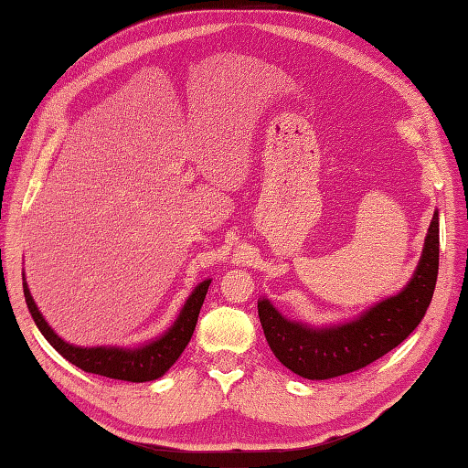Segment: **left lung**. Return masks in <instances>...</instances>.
<instances>
[{"label": "left lung", "instance_id": "8db88e82", "mask_svg": "<svg viewBox=\"0 0 468 468\" xmlns=\"http://www.w3.org/2000/svg\"><path fill=\"white\" fill-rule=\"evenodd\" d=\"M439 275V213L426 235L420 263L404 290L357 320L335 327H307L285 320L275 307L257 303L267 344L285 367L307 380H327L370 366L409 337L431 305Z\"/></svg>", "mask_w": 468, "mask_h": 468}]
</instances>
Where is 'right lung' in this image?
I'll return each instance as SVG.
<instances>
[{"label":"right lung","mask_w":468,"mask_h":468,"mask_svg":"<svg viewBox=\"0 0 468 468\" xmlns=\"http://www.w3.org/2000/svg\"><path fill=\"white\" fill-rule=\"evenodd\" d=\"M208 283H211V280L197 285V290L186 300L181 315L176 317V322L171 330H168L163 337H158V340H154L153 344L138 347V350L69 346L64 340H59V337L52 332V327H49L48 322L42 317V314L37 312L26 282H24V295H26L27 310L32 314L39 332L44 334L46 340L52 344L56 347V352L62 354L68 362H72L84 372L114 378V380L148 382V380H154V378H161L168 367L178 360V356L183 354L186 344L191 342V335L195 332L197 317L205 302Z\"/></svg>","instance_id":"1"}]
</instances>
